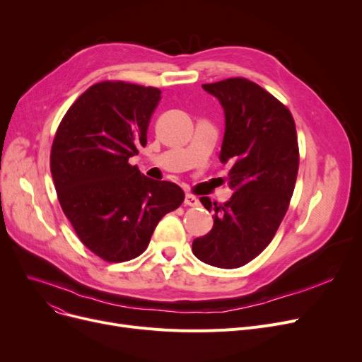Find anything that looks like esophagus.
Returning a JSON list of instances; mask_svg holds the SVG:
<instances>
[{
    "instance_id": "34e87169",
    "label": "esophagus",
    "mask_w": 362,
    "mask_h": 362,
    "mask_svg": "<svg viewBox=\"0 0 362 362\" xmlns=\"http://www.w3.org/2000/svg\"><path fill=\"white\" fill-rule=\"evenodd\" d=\"M183 204L187 205V206H198V205H199V201H198L197 197H194V195H191V194H187V195L185 197Z\"/></svg>"
}]
</instances>
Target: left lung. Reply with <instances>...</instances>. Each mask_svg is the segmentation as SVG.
<instances>
[{"mask_svg": "<svg viewBox=\"0 0 362 362\" xmlns=\"http://www.w3.org/2000/svg\"><path fill=\"white\" fill-rule=\"evenodd\" d=\"M202 88L224 108L220 160L233 163L226 180L235 192L224 204L199 198L214 224L192 252L214 267L238 269L267 248L288 211L299 167L296 127L289 108L255 82L230 78Z\"/></svg>", "mask_w": 362, "mask_h": 362, "instance_id": "left-lung-1", "label": "left lung"}]
</instances>
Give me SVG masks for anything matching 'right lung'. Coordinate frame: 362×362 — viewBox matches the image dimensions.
I'll use <instances>...</instances> for the list:
<instances>
[{
    "label": "right lung",
    "instance_id": "add662e5",
    "mask_svg": "<svg viewBox=\"0 0 362 362\" xmlns=\"http://www.w3.org/2000/svg\"><path fill=\"white\" fill-rule=\"evenodd\" d=\"M161 90L122 81L88 88L64 114L51 148L63 213L86 248L108 262L139 257L185 192L144 175L129 158L146 145Z\"/></svg>",
    "mask_w": 362,
    "mask_h": 362
}]
</instances>
